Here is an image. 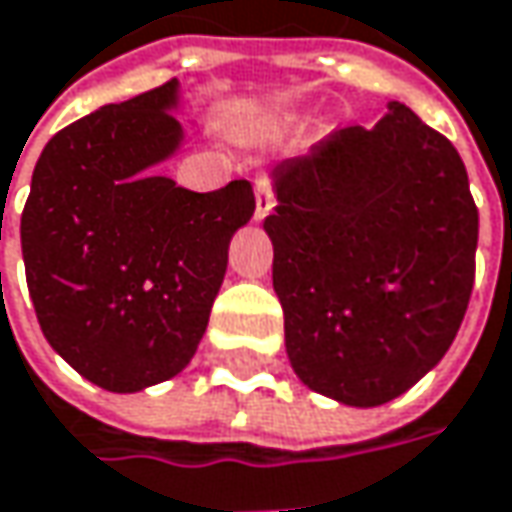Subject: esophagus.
<instances>
[{"mask_svg":"<svg viewBox=\"0 0 512 512\" xmlns=\"http://www.w3.org/2000/svg\"><path fill=\"white\" fill-rule=\"evenodd\" d=\"M273 207H276L273 181H270L268 175H259V178H256V221H262Z\"/></svg>","mask_w":512,"mask_h":512,"instance_id":"34e87169","label":"esophagus"}]
</instances>
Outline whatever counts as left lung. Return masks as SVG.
Here are the masks:
<instances>
[{"mask_svg":"<svg viewBox=\"0 0 512 512\" xmlns=\"http://www.w3.org/2000/svg\"><path fill=\"white\" fill-rule=\"evenodd\" d=\"M273 291L296 377L345 406L412 389L455 340L478 210L455 146L403 103L273 169Z\"/></svg>","mask_w":512,"mask_h":512,"instance_id":"obj_1","label":"left lung"}]
</instances>
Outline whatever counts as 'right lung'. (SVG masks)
I'll use <instances>...</instances> for the list:
<instances>
[{"label":"right lung","instance_id":"1","mask_svg":"<svg viewBox=\"0 0 512 512\" xmlns=\"http://www.w3.org/2000/svg\"><path fill=\"white\" fill-rule=\"evenodd\" d=\"M178 80L65 126L39 155L22 210V259L39 328L71 369L109 392L175 377L201 343L250 181L178 187L152 167L184 126Z\"/></svg>","mask_w":512,"mask_h":512}]
</instances>
